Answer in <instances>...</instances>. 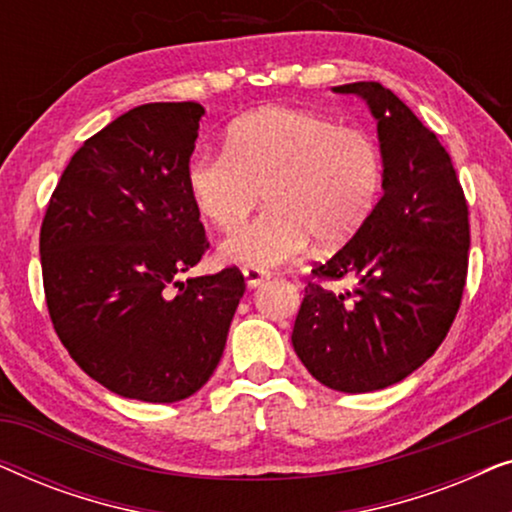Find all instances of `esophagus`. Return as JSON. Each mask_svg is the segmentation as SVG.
Here are the masks:
<instances>
[{"mask_svg": "<svg viewBox=\"0 0 512 512\" xmlns=\"http://www.w3.org/2000/svg\"><path fill=\"white\" fill-rule=\"evenodd\" d=\"M244 279H247V284L254 289V286L263 284L265 279H270V270L265 268H258V265H244Z\"/></svg>", "mask_w": 512, "mask_h": 512, "instance_id": "1", "label": "esophagus"}]
</instances>
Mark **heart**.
<instances>
[{
  "label": "heart",
  "mask_w": 512,
  "mask_h": 512,
  "mask_svg": "<svg viewBox=\"0 0 512 512\" xmlns=\"http://www.w3.org/2000/svg\"><path fill=\"white\" fill-rule=\"evenodd\" d=\"M202 219L235 230L265 191L268 207L226 237L230 263L270 268L317 240L338 249L366 226L384 181V153L363 128L319 111L268 107L228 128L226 153H200L186 172Z\"/></svg>",
  "instance_id": "b5f03b06"
}]
</instances>
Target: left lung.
<instances>
[{
    "mask_svg": "<svg viewBox=\"0 0 512 512\" xmlns=\"http://www.w3.org/2000/svg\"><path fill=\"white\" fill-rule=\"evenodd\" d=\"M377 118L384 195L359 235L312 268L293 349L321 384L347 394L408 377L445 340L468 275V205L450 153L377 81L345 83ZM352 276V292L320 286Z\"/></svg>",
    "mask_w": 512,
    "mask_h": 512,
    "instance_id": "8db88e82",
    "label": "left lung"
}]
</instances>
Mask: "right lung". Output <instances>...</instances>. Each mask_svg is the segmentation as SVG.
Returning a JSON list of instances; mask_svg holds the SVG:
<instances>
[{
    "instance_id": "1",
    "label": "right lung",
    "mask_w": 512,
    "mask_h": 512,
    "mask_svg": "<svg viewBox=\"0 0 512 512\" xmlns=\"http://www.w3.org/2000/svg\"><path fill=\"white\" fill-rule=\"evenodd\" d=\"M205 109L151 102L83 142L39 233L53 328L102 387L149 403L195 394L244 296L240 268L177 282L209 249L186 172Z\"/></svg>"
}]
</instances>
